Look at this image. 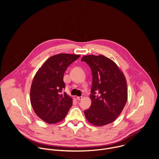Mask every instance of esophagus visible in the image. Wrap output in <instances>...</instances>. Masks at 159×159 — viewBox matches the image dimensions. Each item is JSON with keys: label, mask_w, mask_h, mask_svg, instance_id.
<instances>
[{"label": "esophagus", "mask_w": 159, "mask_h": 159, "mask_svg": "<svg viewBox=\"0 0 159 159\" xmlns=\"http://www.w3.org/2000/svg\"><path fill=\"white\" fill-rule=\"evenodd\" d=\"M84 98V94H83L81 96H78V97H77V99L80 101V100H82Z\"/></svg>", "instance_id": "34e87169"}]
</instances>
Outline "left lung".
I'll list each match as a JSON object with an SVG mask.
<instances>
[{
    "mask_svg": "<svg viewBox=\"0 0 159 159\" xmlns=\"http://www.w3.org/2000/svg\"><path fill=\"white\" fill-rule=\"evenodd\" d=\"M92 72L91 105L84 111L86 119L96 126L114 122L127 100V83L122 72L111 59L99 55L84 56Z\"/></svg>",
    "mask_w": 159,
    "mask_h": 159,
    "instance_id": "left-lung-1",
    "label": "left lung"
}]
</instances>
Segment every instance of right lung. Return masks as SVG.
Masks as SVG:
<instances>
[{
	"label": "right lung",
	"mask_w": 159,
	"mask_h": 159,
	"mask_svg": "<svg viewBox=\"0 0 159 159\" xmlns=\"http://www.w3.org/2000/svg\"><path fill=\"white\" fill-rule=\"evenodd\" d=\"M80 56L60 53L49 58L36 73L30 89V101L36 114L48 124L62 120L71 108L72 98L63 91L64 73Z\"/></svg>",
	"instance_id": "obj_1"
}]
</instances>
